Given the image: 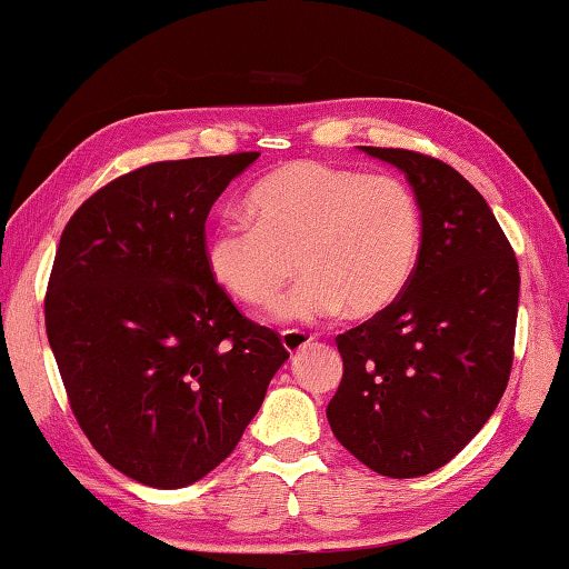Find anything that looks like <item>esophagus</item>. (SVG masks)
Instances as JSON below:
<instances>
[{"mask_svg":"<svg viewBox=\"0 0 569 569\" xmlns=\"http://www.w3.org/2000/svg\"><path fill=\"white\" fill-rule=\"evenodd\" d=\"M281 339H283V346H286L288 353H298L301 349H306V346L311 343L316 336L308 333V331H301V329H286L281 333Z\"/></svg>","mask_w":569,"mask_h":569,"instance_id":"esophagus-1","label":"esophagus"}]
</instances>
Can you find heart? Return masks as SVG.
I'll return each mask as SVG.
<instances>
[{"instance_id":"heart-1","label":"heart","mask_w":569,"mask_h":569,"mask_svg":"<svg viewBox=\"0 0 569 569\" xmlns=\"http://www.w3.org/2000/svg\"><path fill=\"white\" fill-rule=\"evenodd\" d=\"M250 220H226L208 243L216 281L240 303H273L298 271L301 286L278 306L286 321L356 319L389 308L417 271L423 216L393 176L296 160L250 190ZM297 266H292V261Z\"/></svg>"}]
</instances>
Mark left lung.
<instances>
[{"label":"left lung","instance_id":"left-lung-1","mask_svg":"<svg viewBox=\"0 0 569 569\" xmlns=\"http://www.w3.org/2000/svg\"><path fill=\"white\" fill-rule=\"evenodd\" d=\"M403 170L423 216L417 271L389 308L336 336L333 437L383 477L445 467L492 417L515 359L519 266L479 190L431 156L361 148Z\"/></svg>","mask_w":569,"mask_h":569}]
</instances>
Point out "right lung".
<instances>
[{"instance_id": "right-lung-1", "label": "right lung", "mask_w": 569, "mask_h": 569, "mask_svg": "<svg viewBox=\"0 0 569 569\" xmlns=\"http://www.w3.org/2000/svg\"><path fill=\"white\" fill-rule=\"evenodd\" d=\"M261 152L150 162L64 226L44 326L67 401L102 459L140 485L213 471L288 359L208 266L206 220Z\"/></svg>"}]
</instances>
